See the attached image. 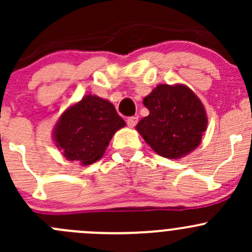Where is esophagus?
Returning a JSON list of instances; mask_svg holds the SVG:
<instances>
[{"mask_svg":"<svg viewBox=\"0 0 252 252\" xmlns=\"http://www.w3.org/2000/svg\"><path fill=\"white\" fill-rule=\"evenodd\" d=\"M138 119H139V117H136V116L129 117V118L126 119V123H128V126H130V128H134V126H136V123H138Z\"/></svg>","mask_w":252,"mask_h":252,"instance_id":"esophagus-1","label":"esophagus"}]
</instances>
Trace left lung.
<instances>
[{
  "mask_svg": "<svg viewBox=\"0 0 252 252\" xmlns=\"http://www.w3.org/2000/svg\"><path fill=\"white\" fill-rule=\"evenodd\" d=\"M150 111L135 129L156 154L178 159L194 151L207 129L200 98L183 84H159L144 98Z\"/></svg>",
  "mask_w": 252,
  "mask_h": 252,
  "instance_id": "8db88e82",
  "label": "left lung"
}]
</instances>
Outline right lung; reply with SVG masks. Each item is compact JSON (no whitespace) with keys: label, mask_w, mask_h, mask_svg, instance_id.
<instances>
[{"label":"right lung","mask_w":252,"mask_h":252,"mask_svg":"<svg viewBox=\"0 0 252 252\" xmlns=\"http://www.w3.org/2000/svg\"><path fill=\"white\" fill-rule=\"evenodd\" d=\"M126 126L110 101L86 95L62 113L53 128V140L68 161L89 166L103 156L117 130Z\"/></svg>","instance_id":"right-lung-1"}]
</instances>
